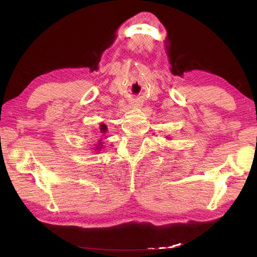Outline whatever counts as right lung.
Wrapping results in <instances>:
<instances>
[{
    "instance_id": "add662e5",
    "label": "right lung",
    "mask_w": 257,
    "mask_h": 257,
    "mask_svg": "<svg viewBox=\"0 0 257 257\" xmlns=\"http://www.w3.org/2000/svg\"><path fill=\"white\" fill-rule=\"evenodd\" d=\"M99 129H101V132L103 133V134H105L106 133V125L105 124H101V128H99ZM99 145H101V144H99ZM102 147V146H101ZM101 147H96V150H101Z\"/></svg>"
}]
</instances>
